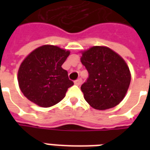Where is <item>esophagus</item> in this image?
I'll list each match as a JSON object with an SVG mask.
<instances>
[{
    "label": "esophagus",
    "instance_id": "esophagus-1",
    "mask_svg": "<svg viewBox=\"0 0 150 150\" xmlns=\"http://www.w3.org/2000/svg\"><path fill=\"white\" fill-rule=\"evenodd\" d=\"M82 83V79H76L75 81V84L77 85V86H79V85Z\"/></svg>",
    "mask_w": 150,
    "mask_h": 150
}]
</instances>
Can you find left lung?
Masks as SVG:
<instances>
[{"label": "left lung", "instance_id": "8db88e82", "mask_svg": "<svg viewBox=\"0 0 150 150\" xmlns=\"http://www.w3.org/2000/svg\"><path fill=\"white\" fill-rule=\"evenodd\" d=\"M80 60L89 75L81 86L85 100L98 110H106L119 104L131 81L125 61L110 48L99 46L82 52Z\"/></svg>", "mask_w": 150, "mask_h": 150}]
</instances>
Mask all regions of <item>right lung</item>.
<instances>
[{
    "label": "right lung",
    "mask_w": 150,
    "mask_h": 150,
    "mask_svg": "<svg viewBox=\"0 0 150 150\" xmlns=\"http://www.w3.org/2000/svg\"><path fill=\"white\" fill-rule=\"evenodd\" d=\"M70 54L59 46L44 45L21 62L18 73L19 88L29 100L43 108L51 107L65 97L74 83L62 65Z\"/></svg>",
    "instance_id": "obj_1"
}]
</instances>
